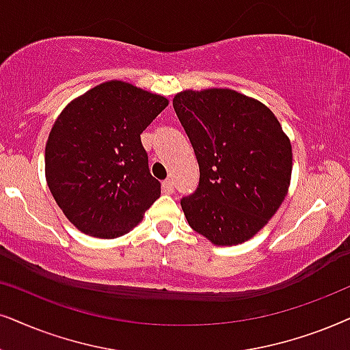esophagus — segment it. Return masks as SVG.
Instances as JSON below:
<instances>
[{
  "label": "esophagus",
  "mask_w": 350,
  "mask_h": 350,
  "mask_svg": "<svg viewBox=\"0 0 350 350\" xmlns=\"http://www.w3.org/2000/svg\"><path fill=\"white\" fill-rule=\"evenodd\" d=\"M163 192H165V193L174 192V180H172V179L163 180Z\"/></svg>",
  "instance_id": "1"
}]
</instances>
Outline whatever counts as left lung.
Masks as SVG:
<instances>
[{
  "label": "left lung",
  "instance_id": "1",
  "mask_svg": "<svg viewBox=\"0 0 350 350\" xmlns=\"http://www.w3.org/2000/svg\"><path fill=\"white\" fill-rule=\"evenodd\" d=\"M200 179L180 198L190 228L216 245L249 241L284 200L293 148L260 101L229 88L180 92L172 100Z\"/></svg>",
  "mask_w": 350,
  "mask_h": 350
}]
</instances>
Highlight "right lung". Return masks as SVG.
<instances>
[{
	"label": "right lung",
	"instance_id": "right-lung-1",
	"mask_svg": "<svg viewBox=\"0 0 350 350\" xmlns=\"http://www.w3.org/2000/svg\"><path fill=\"white\" fill-rule=\"evenodd\" d=\"M166 106L165 96L111 81L57 116L45 148L46 183L79 231L124 236L160 197L140 134Z\"/></svg>",
	"mask_w": 350,
	"mask_h": 350
}]
</instances>
